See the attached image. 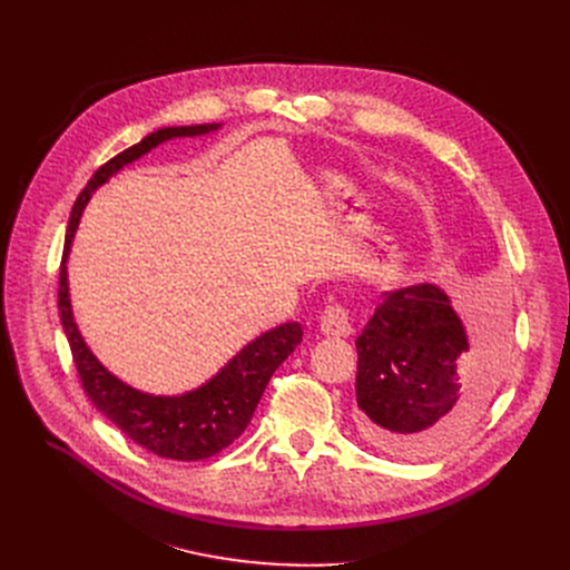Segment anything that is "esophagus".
I'll return each instance as SVG.
<instances>
[{
  "label": "esophagus",
  "mask_w": 570,
  "mask_h": 570,
  "mask_svg": "<svg viewBox=\"0 0 570 570\" xmlns=\"http://www.w3.org/2000/svg\"><path fill=\"white\" fill-rule=\"evenodd\" d=\"M321 333L333 337H348L353 333L348 309L340 303L325 305V309L321 312Z\"/></svg>",
  "instance_id": "esophagus-1"
}]
</instances>
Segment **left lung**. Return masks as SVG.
I'll list each match as a JSON object with an SVG mask.
<instances>
[{
	"label": "left lung",
	"instance_id": "1",
	"mask_svg": "<svg viewBox=\"0 0 570 570\" xmlns=\"http://www.w3.org/2000/svg\"><path fill=\"white\" fill-rule=\"evenodd\" d=\"M505 321L481 314L471 340L432 284L385 293L357 346V428L397 458H430L455 443L497 391Z\"/></svg>",
	"mask_w": 570,
	"mask_h": 570
}]
</instances>
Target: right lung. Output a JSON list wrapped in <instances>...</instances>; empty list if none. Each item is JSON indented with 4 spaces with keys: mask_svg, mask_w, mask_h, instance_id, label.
I'll return each instance as SVG.
<instances>
[{
    "mask_svg": "<svg viewBox=\"0 0 570 570\" xmlns=\"http://www.w3.org/2000/svg\"><path fill=\"white\" fill-rule=\"evenodd\" d=\"M217 127L219 125L166 127L145 136L140 142L106 161L73 203L62 265H59V316H62L73 363L87 397L95 402V406L110 423L117 425V430H122L131 441L147 448L149 453L183 462L213 458L247 430L269 376L293 353V348L303 342L301 323H284L275 327V331L261 335L239 351L213 381L198 387V391L183 397H153L134 391V387L125 385L110 372H106L92 355V351L82 342L71 314L65 263L85 203L112 173L142 157L168 138L198 136Z\"/></svg>",
    "mask_w": 570,
    "mask_h": 570,
    "instance_id": "right-lung-1",
    "label": "right lung"
}]
</instances>
